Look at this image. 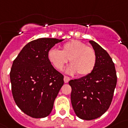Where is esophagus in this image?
<instances>
[{
  "label": "esophagus",
  "mask_w": 128,
  "mask_h": 128,
  "mask_svg": "<svg viewBox=\"0 0 128 128\" xmlns=\"http://www.w3.org/2000/svg\"><path fill=\"white\" fill-rule=\"evenodd\" d=\"M70 80V78L68 77V76H64V82L68 83Z\"/></svg>",
  "instance_id": "1"
}]
</instances>
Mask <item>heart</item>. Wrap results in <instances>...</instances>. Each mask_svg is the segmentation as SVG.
<instances>
[{
  "label": "heart",
  "instance_id": "b5f03b06",
  "mask_svg": "<svg viewBox=\"0 0 128 128\" xmlns=\"http://www.w3.org/2000/svg\"><path fill=\"white\" fill-rule=\"evenodd\" d=\"M49 61L53 67L62 71L70 60L71 65L68 68L70 74L77 73L79 76H86L92 72L96 62V55L92 48L85 43L73 40L65 43L61 51L52 49L48 54Z\"/></svg>",
  "mask_w": 128,
  "mask_h": 128
}]
</instances>
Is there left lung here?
Returning <instances> with one entry per match:
<instances>
[{"label":"left lung","mask_w":128,"mask_h":128,"mask_svg":"<svg viewBox=\"0 0 128 128\" xmlns=\"http://www.w3.org/2000/svg\"><path fill=\"white\" fill-rule=\"evenodd\" d=\"M96 55L93 70L78 79L71 80V101L78 117L95 119L110 108L116 85L115 64L108 52L95 41L90 40Z\"/></svg>","instance_id":"left-lung-1"}]
</instances>
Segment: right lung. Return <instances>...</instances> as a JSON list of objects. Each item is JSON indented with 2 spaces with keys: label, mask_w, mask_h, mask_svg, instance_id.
Segmentation results:
<instances>
[{
  "label": "right lung",
  "mask_w": 128,
  "mask_h": 128,
  "mask_svg": "<svg viewBox=\"0 0 128 128\" xmlns=\"http://www.w3.org/2000/svg\"><path fill=\"white\" fill-rule=\"evenodd\" d=\"M63 40L41 38L28 43L13 61L10 80L13 98L28 116L44 118L64 84V76L49 61L51 48Z\"/></svg>",
  "instance_id": "1"
}]
</instances>
